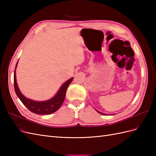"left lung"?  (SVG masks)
Here are the masks:
<instances>
[{"instance_id": "obj_1", "label": "left lung", "mask_w": 156, "mask_h": 156, "mask_svg": "<svg viewBox=\"0 0 156 156\" xmlns=\"http://www.w3.org/2000/svg\"><path fill=\"white\" fill-rule=\"evenodd\" d=\"M97 111V110H96ZM99 113H100V114H101V115H106L107 114H104V113H102V112H100V111H97Z\"/></svg>"}]
</instances>
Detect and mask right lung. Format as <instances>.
<instances>
[{
    "label": "right lung",
    "mask_w": 156,
    "mask_h": 156,
    "mask_svg": "<svg viewBox=\"0 0 156 156\" xmlns=\"http://www.w3.org/2000/svg\"><path fill=\"white\" fill-rule=\"evenodd\" d=\"M17 63L18 61L16 64L15 70H14V88H15V92L17 97L20 98V100L23 103V105L30 111L37 115H50L57 111L61 107V105H62L64 101L67 88L69 85V84L73 81V78L72 77L68 79L67 81H66L61 86L59 90L56 93V95L53 98L50 99V100L42 101H34L30 100V99H28L25 96H23L18 88L16 76V70Z\"/></svg>",
    "instance_id": "right-lung-1"
}]
</instances>
